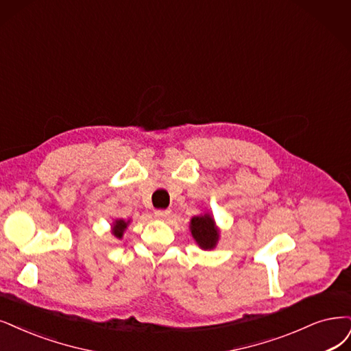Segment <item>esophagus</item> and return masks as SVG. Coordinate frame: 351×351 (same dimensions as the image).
<instances>
[{
  "label": "esophagus",
  "mask_w": 351,
  "mask_h": 351,
  "mask_svg": "<svg viewBox=\"0 0 351 351\" xmlns=\"http://www.w3.org/2000/svg\"><path fill=\"white\" fill-rule=\"evenodd\" d=\"M171 210H156L154 211V217L156 218H166V217H169L171 215Z\"/></svg>",
  "instance_id": "obj_1"
}]
</instances>
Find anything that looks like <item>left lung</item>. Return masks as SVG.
Returning a JSON list of instances; mask_svg holds the SVG:
<instances>
[{
  "label": "left lung",
  "instance_id": "left-lung-1",
  "mask_svg": "<svg viewBox=\"0 0 351 351\" xmlns=\"http://www.w3.org/2000/svg\"><path fill=\"white\" fill-rule=\"evenodd\" d=\"M191 232L202 249L208 250L215 247L218 231L214 226V219L210 215L193 217L191 219Z\"/></svg>",
  "mask_w": 351,
  "mask_h": 351
}]
</instances>
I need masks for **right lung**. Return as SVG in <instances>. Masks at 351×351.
Returning <instances> with one entry per match:
<instances>
[{
  "label": "right lung",
  "instance_id": "add662e5",
  "mask_svg": "<svg viewBox=\"0 0 351 351\" xmlns=\"http://www.w3.org/2000/svg\"><path fill=\"white\" fill-rule=\"evenodd\" d=\"M127 224H128V223L123 221V219H119V221H115L114 228H112V234H114L115 237H121V236H123V231L125 230Z\"/></svg>",
  "mask_w": 351,
  "mask_h": 351
}]
</instances>
